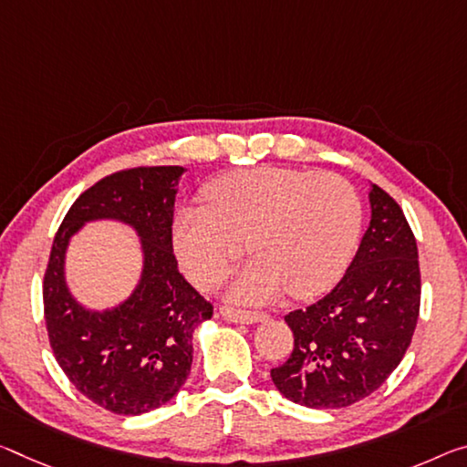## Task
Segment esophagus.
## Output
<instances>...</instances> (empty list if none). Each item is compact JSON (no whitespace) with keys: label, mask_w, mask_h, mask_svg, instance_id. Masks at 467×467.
Wrapping results in <instances>:
<instances>
[{"label":"esophagus","mask_w":467,"mask_h":467,"mask_svg":"<svg viewBox=\"0 0 467 467\" xmlns=\"http://www.w3.org/2000/svg\"><path fill=\"white\" fill-rule=\"evenodd\" d=\"M220 314L224 320L239 322V324H255L268 317L265 312H249V309H239V307H222Z\"/></svg>","instance_id":"obj_1"}]
</instances>
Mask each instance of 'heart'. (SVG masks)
Masks as SVG:
<instances>
[{
  "mask_svg": "<svg viewBox=\"0 0 467 467\" xmlns=\"http://www.w3.org/2000/svg\"><path fill=\"white\" fill-rule=\"evenodd\" d=\"M207 207H184L174 249L189 278L212 286L245 254L254 264L234 280L236 299L257 301L286 288L316 297L337 283L353 254L361 203L335 172L260 166L236 170L205 189Z\"/></svg>",
  "mask_w": 467,
  "mask_h": 467,
  "instance_id": "1",
  "label": "heart"
}]
</instances>
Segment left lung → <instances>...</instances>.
Here are the masks:
<instances>
[{"label":"left lung","instance_id":"obj_1","mask_svg":"<svg viewBox=\"0 0 467 467\" xmlns=\"http://www.w3.org/2000/svg\"><path fill=\"white\" fill-rule=\"evenodd\" d=\"M372 220L345 276L285 316L293 353L270 376L288 401L338 410L372 395L401 364L420 316L416 236L393 197L374 184Z\"/></svg>","mask_w":467,"mask_h":467}]
</instances>
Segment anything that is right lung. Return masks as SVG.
Segmentation results:
<instances>
[{"instance_id":"1","label":"right lung","mask_w":467,"mask_h":467,"mask_svg":"<svg viewBox=\"0 0 467 467\" xmlns=\"http://www.w3.org/2000/svg\"><path fill=\"white\" fill-rule=\"evenodd\" d=\"M182 172V166H137L106 176L70 205L51 245L43 312L56 361L80 395L118 416L158 410L179 393L193 361V332L213 314L172 254V207ZM95 217L135 225L146 251L138 291L103 315L80 308L63 283L67 239Z\"/></svg>"}]
</instances>
